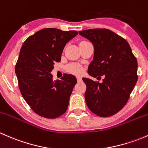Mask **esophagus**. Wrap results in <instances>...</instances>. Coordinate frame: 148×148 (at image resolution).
Segmentation results:
<instances>
[{"instance_id": "1", "label": "esophagus", "mask_w": 148, "mask_h": 148, "mask_svg": "<svg viewBox=\"0 0 148 148\" xmlns=\"http://www.w3.org/2000/svg\"><path fill=\"white\" fill-rule=\"evenodd\" d=\"M77 82H82V77H78L77 78Z\"/></svg>"}]
</instances>
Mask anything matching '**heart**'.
Returning <instances> with one entry per match:
<instances>
[{
    "instance_id": "1",
    "label": "heart",
    "mask_w": 148,
    "mask_h": 148,
    "mask_svg": "<svg viewBox=\"0 0 148 148\" xmlns=\"http://www.w3.org/2000/svg\"><path fill=\"white\" fill-rule=\"evenodd\" d=\"M67 70L70 73L75 74H80L83 71L82 67L79 64H71L67 66Z\"/></svg>"
}]
</instances>
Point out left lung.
I'll return each mask as SVG.
<instances>
[{
  "mask_svg": "<svg viewBox=\"0 0 148 148\" xmlns=\"http://www.w3.org/2000/svg\"><path fill=\"white\" fill-rule=\"evenodd\" d=\"M95 48L88 74L102 82L82 78L86 85L84 97L88 108L99 117H110L120 111L129 99L138 81V62L127 41L106 28L79 31Z\"/></svg>",
  "mask_w": 148,
  "mask_h": 148,
  "instance_id": "8db88e82",
  "label": "left lung"
}]
</instances>
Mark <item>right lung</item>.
<instances>
[{
    "label": "right lung",
    "mask_w": 148,
    "mask_h": 148,
    "mask_svg": "<svg viewBox=\"0 0 148 148\" xmlns=\"http://www.w3.org/2000/svg\"><path fill=\"white\" fill-rule=\"evenodd\" d=\"M78 34L47 28L37 31L23 43L15 67L21 93L33 111L41 117L54 119L64 114L73 88L74 75L66 74L53 80L51 71L61 61L66 43Z\"/></svg>",
    "instance_id": "add662e5"
}]
</instances>
